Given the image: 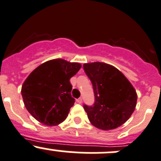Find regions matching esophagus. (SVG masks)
Masks as SVG:
<instances>
[{
    "instance_id": "1",
    "label": "esophagus",
    "mask_w": 161,
    "mask_h": 161,
    "mask_svg": "<svg viewBox=\"0 0 161 161\" xmlns=\"http://www.w3.org/2000/svg\"><path fill=\"white\" fill-rule=\"evenodd\" d=\"M77 102H78V103H82V97H80V98L78 99Z\"/></svg>"
}]
</instances>
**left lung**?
<instances>
[{
    "instance_id": "left-lung-1",
    "label": "left lung",
    "mask_w": 161,
    "mask_h": 161,
    "mask_svg": "<svg viewBox=\"0 0 161 161\" xmlns=\"http://www.w3.org/2000/svg\"><path fill=\"white\" fill-rule=\"evenodd\" d=\"M83 69L95 95L93 106H83L91 124L102 130H111L126 122L137 102L131 82L118 69L106 63H86Z\"/></svg>"
}]
</instances>
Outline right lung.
Returning a JSON list of instances; mask_svg holds the SVG:
<instances>
[{
	"instance_id": "right-lung-1",
	"label": "right lung",
	"mask_w": 161,
	"mask_h": 161,
	"mask_svg": "<svg viewBox=\"0 0 161 161\" xmlns=\"http://www.w3.org/2000/svg\"><path fill=\"white\" fill-rule=\"evenodd\" d=\"M82 65L64 59L46 61L34 69L22 86L27 111L35 119L47 126L61 124L74 105L70 79Z\"/></svg>"
}]
</instances>
